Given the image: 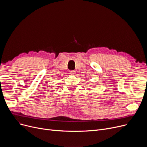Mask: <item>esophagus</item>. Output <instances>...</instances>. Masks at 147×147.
Wrapping results in <instances>:
<instances>
[{
    "mask_svg": "<svg viewBox=\"0 0 147 147\" xmlns=\"http://www.w3.org/2000/svg\"><path fill=\"white\" fill-rule=\"evenodd\" d=\"M69 74H71V75H74V74H76V71H74V70H71V71H69Z\"/></svg>",
    "mask_w": 147,
    "mask_h": 147,
    "instance_id": "obj_1",
    "label": "esophagus"
}]
</instances>
